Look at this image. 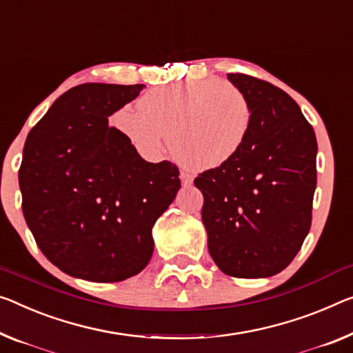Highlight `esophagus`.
I'll return each mask as SVG.
<instances>
[{
  "instance_id": "obj_1",
  "label": "esophagus",
  "mask_w": 353,
  "mask_h": 353,
  "mask_svg": "<svg viewBox=\"0 0 353 353\" xmlns=\"http://www.w3.org/2000/svg\"><path fill=\"white\" fill-rule=\"evenodd\" d=\"M180 180H181L184 184H191V183H192V175H191V173L181 170V172H180Z\"/></svg>"
}]
</instances>
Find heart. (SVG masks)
<instances>
[{"mask_svg": "<svg viewBox=\"0 0 353 353\" xmlns=\"http://www.w3.org/2000/svg\"><path fill=\"white\" fill-rule=\"evenodd\" d=\"M249 97L219 79L188 80L153 90L123 108L117 124L143 154L161 153L164 137L180 164L192 170L224 165L245 145L252 128Z\"/></svg>", "mask_w": 353, "mask_h": 353, "instance_id": "b5f03b06", "label": "heart"}]
</instances>
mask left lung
I'll return each mask as SVG.
<instances>
[{
  "label": "left lung",
  "mask_w": 353,
  "mask_h": 353,
  "mask_svg": "<svg viewBox=\"0 0 353 353\" xmlns=\"http://www.w3.org/2000/svg\"><path fill=\"white\" fill-rule=\"evenodd\" d=\"M252 104V128L224 165L199 173L208 251L233 278H267L300 251L312 221L317 140L296 102L278 86L227 74Z\"/></svg>",
  "instance_id": "1"
}]
</instances>
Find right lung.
Listing matches in <instances>:
<instances>
[{"label": "right lung", "mask_w": 353, "mask_h": 353, "mask_svg": "<svg viewBox=\"0 0 353 353\" xmlns=\"http://www.w3.org/2000/svg\"><path fill=\"white\" fill-rule=\"evenodd\" d=\"M145 85L83 83L31 129L19 169L21 210L42 254L94 283L137 274L153 256L151 229L181 181L170 161L140 158L108 117Z\"/></svg>", "instance_id": "1"}]
</instances>
